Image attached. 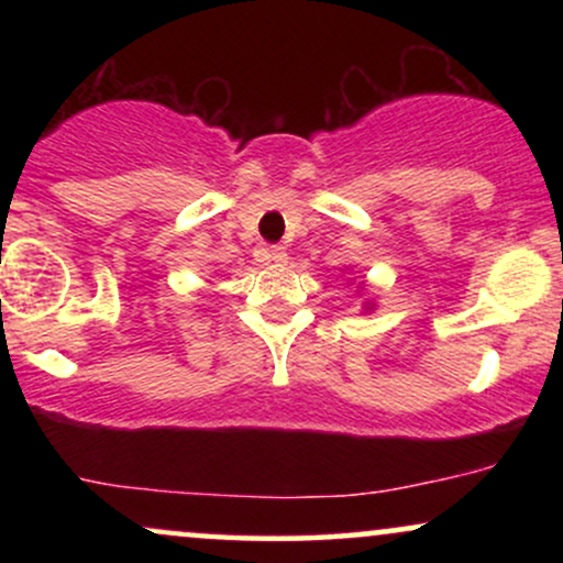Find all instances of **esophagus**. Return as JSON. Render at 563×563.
<instances>
[{
  "mask_svg": "<svg viewBox=\"0 0 563 563\" xmlns=\"http://www.w3.org/2000/svg\"><path fill=\"white\" fill-rule=\"evenodd\" d=\"M264 254H267V262H286L288 260V254H286V249H283V245H269L267 251H264Z\"/></svg>",
  "mask_w": 563,
  "mask_h": 563,
  "instance_id": "34e87169",
  "label": "esophagus"
}]
</instances>
